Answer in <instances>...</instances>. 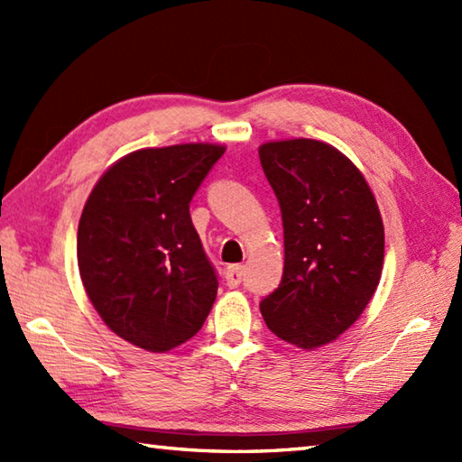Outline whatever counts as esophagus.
Returning a JSON list of instances; mask_svg holds the SVG:
<instances>
[{
    "mask_svg": "<svg viewBox=\"0 0 462 462\" xmlns=\"http://www.w3.org/2000/svg\"><path fill=\"white\" fill-rule=\"evenodd\" d=\"M242 278H244V268L238 266V263L226 270V283H228V288H238L242 283Z\"/></svg>",
    "mask_w": 462,
    "mask_h": 462,
    "instance_id": "esophagus-1",
    "label": "esophagus"
}]
</instances>
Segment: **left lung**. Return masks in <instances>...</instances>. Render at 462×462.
I'll return each instance as SVG.
<instances>
[{
    "instance_id": "8db88e82",
    "label": "left lung",
    "mask_w": 462,
    "mask_h": 462,
    "mask_svg": "<svg viewBox=\"0 0 462 462\" xmlns=\"http://www.w3.org/2000/svg\"><path fill=\"white\" fill-rule=\"evenodd\" d=\"M258 152L283 224V276L262 316L280 339L316 349L351 328L377 290L381 214L357 166L331 144L291 139Z\"/></svg>"
}]
</instances>
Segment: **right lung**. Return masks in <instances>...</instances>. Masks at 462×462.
Masks as SVG:
<instances>
[{"mask_svg": "<svg viewBox=\"0 0 462 462\" xmlns=\"http://www.w3.org/2000/svg\"><path fill=\"white\" fill-rule=\"evenodd\" d=\"M190 143L143 149L106 171L77 230L87 296L116 336L164 353L199 333L218 276L190 218V200L224 154Z\"/></svg>", "mask_w": 462, "mask_h": 462, "instance_id": "right-lung-1", "label": "right lung"}]
</instances>
